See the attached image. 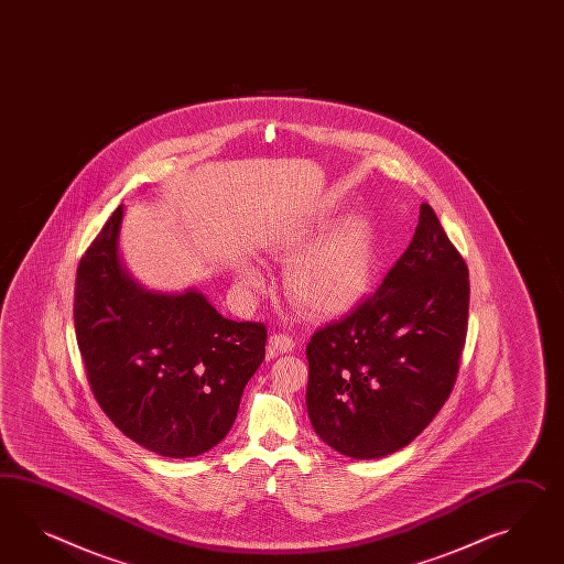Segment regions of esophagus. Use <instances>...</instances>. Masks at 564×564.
Segmentation results:
<instances>
[{
	"instance_id": "esophagus-1",
	"label": "esophagus",
	"mask_w": 564,
	"mask_h": 564,
	"mask_svg": "<svg viewBox=\"0 0 564 564\" xmlns=\"http://www.w3.org/2000/svg\"><path fill=\"white\" fill-rule=\"evenodd\" d=\"M293 346H295V340H293V336H289V334H273V336L269 338V352H271V355L291 352Z\"/></svg>"
}]
</instances>
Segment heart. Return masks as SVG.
<instances>
[{
	"label": "heart",
	"mask_w": 564,
	"mask_h": 564,
	"mask_svg": "<svg viewBox=\"0 0 564 564\" xmlns=\"http://www.w3.org/2000/svg\"><path fill=\"white\" fill-rule=\"evenodd\" d=\"M310 240V228H300L279 240V252L295 257ZM371 234L362 220H346L319 236L291 262L289 295L316 314H338L352 307L371 279ZM240 276L248 288H259L261 273L245 267Z\"/></svg>",
	"instance_id": "b5f03b06"
}]
</instances>
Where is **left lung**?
Listing matches in <instances>:
<instances>
[{
  "instance_id": "obj_1",
  "label": "left lung",
  "mask_w": 564,
  "mask_h": 564,
  "mask_svg": "<svg viewBox=\"0 0 564 564\" xmlns=\"http://www.w3.org/2000/svg\"><path fill=\"white\" fill-rule=\"evenodd\" d=\"M468 295L467 262L422 204L379 289L307 343L305 405L317 436L360 460L408 446L453 393Z\"/></svg>"
}]
</instances>
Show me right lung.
Returning a JSON list of instances; mask_svg holds the SVG:
<instances>
[{"label": "right lung", "instance_id": "add662e5", "mask_svg": "<svg viewBox=\"0 0 564 564\" xmlns=\"http://www.w3.org/2000/svg\"><path fill=\"white\" fill-rule=\"evenodd\" d=\"M118 207L77 267L73 319L87 383L128 438L169 458L207 453L230 432L267 326L220 316L197 291L151 293L118 264Z\"/></svg>", "mask_w": 564, "mask_h": 564}]
</instances>
